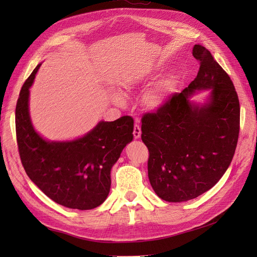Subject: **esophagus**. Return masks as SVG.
<instances>
[{"label": "esophagus", "instance_id": "esophagus-1", "mask_svg": "<svg viewBox=\"0 0 257 257\" xmlns=\"http://www.w3.org/2000/svg\"><path fill=\"white\" fill-rule=\"evenodd\" d=\"M133 135H134V138H135V139H139V138H141V136H142V130H141V126L137 125V124H135V126H134Z\"/></svg>", "mask_w": 257, "mask_h": 257}]
</instances>
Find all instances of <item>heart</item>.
<instances>
[{
    "instance_id": "heart-1",
    "label": "heart",
    "mask_w": 257,
    "mask_h": 257,
    "mask_svg": "<svg viewBox=\"0 0 257 257\" xmlns=\"http://www.w3.org/2000/svg\"><path fill=\"white\" fill-rule=\"evenodd\" d=\"M155 72V67H148L145 69H138L126 76L123 80V91L128 94L133 90L150 78ZM178 77L176 75H168L163 77L157 83L148 89L143 96V103L147 109L151 111H159L163 109L169 102L177 91ZM109 98L111 103L124 107L127 104V98L123 93L116 89L109 90Z\"/></svg>"
}]
</instances>
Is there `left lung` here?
Listing matches in <instances>:
<instances>
[{"label":"left lung","mask_w":257,"mask_h":257,"mask_svg":"<svg viewBox=\"0 0 257 257\" xmlns=\"http://www.w3.org/2000/svg\"><path fill=\"white\" fill-rule=\"evenodd\" d=\"M192 54L200 65L196 78L142 124L150 184L169 203L211 189L230 165L239 135V99L229 76L203 46H194ZM203 90V103L191 99Z\"/></svg>","instance_id":"left-lung-1"}]
</instances>
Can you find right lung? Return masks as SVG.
Here are the masks:
<instances>
[{"label":"right lung","instance_id":"obj_1","mask_svg":"<svg viewBox=\"0 0 257 257\" xmlns=\"http://www.w3.org/2000/svg\"><path fill=\"white\" fill-rule=\"evenodd\" d=\"M42 63L22 85L16 106L20 159L29 178L57 204L90 210L102 205L110 191V172L122 150L133 141L134 120L124 115L99 121L81 137L48 141L34 128L30 115V88Z\"/></svg>","mask_w":257,"mask_h":257}]
</instances>
